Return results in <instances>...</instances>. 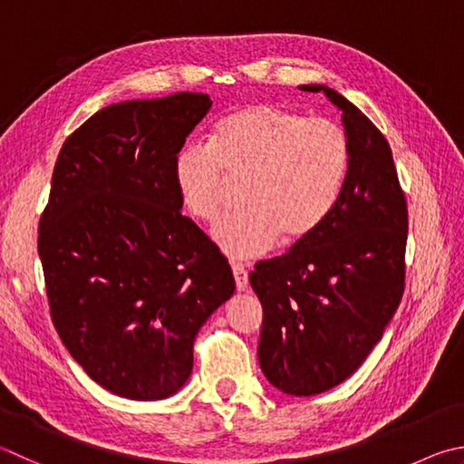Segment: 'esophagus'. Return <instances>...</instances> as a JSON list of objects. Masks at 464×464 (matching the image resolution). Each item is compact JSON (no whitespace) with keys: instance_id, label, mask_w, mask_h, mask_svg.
Here are the masks:
<instances>
[{"instance_id":"esophagus-1","label":"esophagus","mask_w":464,"mask_h":464,"mask_svg":"<svg viewBox=\"0 0 464 464\" xmlns=\"http://www.w3.org/2000/svg\"><path fill=\"white\" fill-rule=\"evenodd\" d=\"M233 276H235V285H237V290L243 292L247 290V269L243 267L241 264H233Z\"/></svg>"}]
</instances>
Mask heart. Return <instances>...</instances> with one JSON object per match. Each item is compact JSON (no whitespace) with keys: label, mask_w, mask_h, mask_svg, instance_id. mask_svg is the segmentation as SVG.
Wrapping results in <instances>:
<instances>
[{"label":"heart","mask_w":464,"mask_h":464,"mask_svg":"<svg viewBox=\"0 0 464 464\" xmlns=\"http://www.w3.org/2000/svg\"><path fill=\"white\" fill-rule=\"evenodd\" d=\"M349 162L339 125L251 103L217 121L210 148L184 144L176 151L172 179L180 203L200 221L218 215L227 179H243V207L215 225L213 239L227 256L246 259L267 254L280 237L294 246L318 231L339 200Z\"/></svg>","instance_id":"obj_1"}]
</instances>
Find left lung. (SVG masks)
Returning a JSON list of instances; mask_svg holds the SVG:
<instances>
[{
    "label": "left lung",
    "mask_w": 464,
    "mask_h": 464,
    "mask_svg": "<svg viewBox=\"0 0 464 464\" xmlns=\"http://www.w3.org/2000/svg\"><path fill=\"white\" fill-rule=\"evenodd\" d=\"M300 89L324 92L339 109L351 162L318 231L249 274L264 308L259 367L298 398L343 383L382 341L403 294L408 241L406 198L382 131L339 91Z\"/></svg>",
    "instance_id": "8db88e82"
}]
</instances>
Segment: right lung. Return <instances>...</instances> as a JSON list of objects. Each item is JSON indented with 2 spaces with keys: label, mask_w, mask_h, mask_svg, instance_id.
Returning <instances> with one entry per match:
<instances>
[{
  "label": "right lung",
  "mask_w": 464,
  "mask_h": 464,
  "mask_svg": "<svg viewBox=\"0 0 464 464\" xmlns=\"http://www.w3.org/2000/svg\"><path fill=\"white\" fill-rule=\"evenodd\" d=\"M203 92L101 109L64 141L38 256L50 314L92 382L128 400H166L192 372V344L235 277L188 217L172 166L208 113Z\"/></svg>",
  "instance_id": "1"
}]
</instances>
